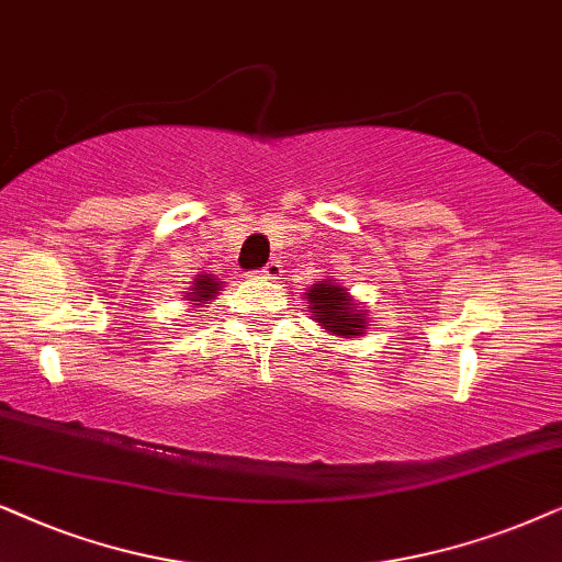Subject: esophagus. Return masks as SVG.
Here are the masks:
<instances>
[{"label": "esophagus", "instance_id": "1", "mask_svg": "<svg viewBox=\"0 0 562 562\" xmlns=\"http://www.w3.org/2000/svg\"><path fill=\"white\" fill-rule=\"evenodd\" d=\"M261 274H265V280H280V277H282V265L277 259H272L265 269H261Z\"/></svg>", "mask_w": 562, "mask_h": 562}]
</instances>
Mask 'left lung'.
Instances as JSON below:
<instances>
[{"label":"left lung","instance_id":"1","mask_svg":"<svg viewBox=\"0 0 562 562\" xmlns=\"http://www.w3.org/2000/svg\"><path fill=\"white\" fill-rule=\"evenodd\" d=\"M303 295L308 301L313 321L336 339H359L368 331V308L357 297H351L349 290L339 280H334L331 272L326 280L313 282Z\"/></svg>","mask_w":562,"mask_h":562}]
</instances>
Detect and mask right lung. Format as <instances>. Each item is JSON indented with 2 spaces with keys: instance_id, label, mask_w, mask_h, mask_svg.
<instances>
[{
  "instance_id": "right-lung-1",
  "label": "right lung",
  "mask_w": 562,
  "mask_h": 562,
  "mask_svg": "<svg viewBox=\"0 0 562 562\" xmlns=\"http://www.w3.org/2000/svg\"><path fill=\"white\" fill-rule=\"evenodd\" d=\"M223 282L215 274H194L192 288L184 293V301H190L192 308H205V303H211L218 297Z\"/></svg>"
}]
</instances>
